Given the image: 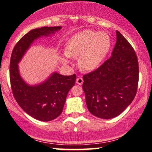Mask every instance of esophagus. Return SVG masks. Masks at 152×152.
Here are the masks:
<instances>
[{"label": "esophagus", "mask_w": 152, "mask_h": 152, "mask_svg": "<svg viewBox=\"0 0 152 152\" xmlns=\"http://www.w3.org/2000/svg\"><path fill=\"white\" fill-rule=\"evenodd\" d=\"M83 79L81 77H78L76 78V83H78V84L81 85L82 83H83Z\"/></svg>", "instance_id": "esophagus-1"}]
</instances>
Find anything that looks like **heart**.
Listing matches in <instances>:
<instances>
[{"mask_svg": "<svg viewBox=\"0 0 152 152\" xmlns=\"http://www.w3.org/2000/svg\"><path fill=\"white\" fill-rule=\"evenodd\" d=\"M111 48V38L105 32L84 30L69 40L66 46L64 63L69 58H78L82 69L91 71L100 65Z\"/></svg>", "mask_w": 152, "mask_h": 152, "instance_id": "obj_1", "label": "heart"}]
</instances>
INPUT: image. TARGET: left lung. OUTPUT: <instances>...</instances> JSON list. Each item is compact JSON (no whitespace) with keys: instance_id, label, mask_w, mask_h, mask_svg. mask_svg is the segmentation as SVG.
Returning <instances> with one entry per match:
<instances>
[{"instance_id":"obj_1","label":"left lung","mask_w":152,"mask_h":152,"mask_svg":"<svg viewBox=\"0 0 152 152\" xmlns=\"http://www.w3.org/2000/svg\"><path fill=\"white\" fill-rule=\"evenodd\" d=\"M139 62L129 42L116 31L111 58L83 76V90L88 111L104 119L121 114L134 100L139 83Z\"/></svg>"}]
</instances>
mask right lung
<instances>
[{"instance_id":"add662e5","label":"right lung","mask_w":152,"mask_h":152,"mask_svg":"<svg viewBox=\"0 0 152 152\" xmlns=\"http://www.w3.org/2000/svg\"><path fill=\"white\" fill-rule=\"evenodd\" d=\"M61 28V26H54L30 31L15 44L10 56L9 75L13 96L23 111L39 121H51L61 114L67 94L75 84L76 75L62 76L54 73L43 83L30 86L20 78L18 63L35 39Z\"/></svg>"}]
</instances>
